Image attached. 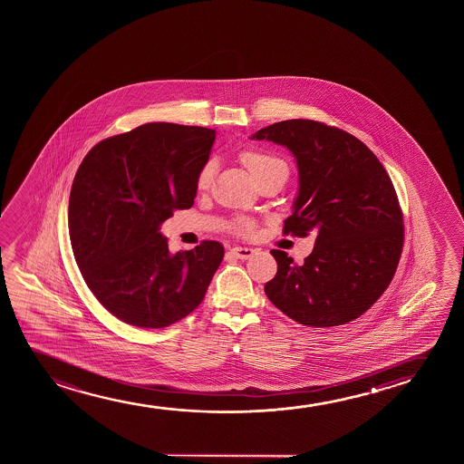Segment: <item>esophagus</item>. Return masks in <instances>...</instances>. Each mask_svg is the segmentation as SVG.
<instances>
[{
  "instance_id": "34e87169",
  "label": "esophagus",
  "mask_w": 464,
  "mask_h": 464,
  "mask_svg": "<svg viewBox=\"0 0 464 464\" xmlns=\"http://www.w3.org/2000/svg\"><path fill=\"white\" fill-rule=\"evenodd\" d=\"M255 252H256L255 248L241 247V246L231 248V254L235 255L236 258H239V260H247L250 256H254Z\"/></svg>"
}]
</instances>
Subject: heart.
<instances>
[{"instance_id":"obj_1","label":"heart","mask_w":464,"mask_h":464,"mask_svg":"<svg viewBox=\"0 0 464 464\" xmlns=\"http://www.w3.org/2000/svg\"><path fill=\"white\" fill-rule=\"evenodd\" d=\"M242 161H244V165L247 166L248 171L252 172L256 179L261 178L266 172L273 171V169H279V168L286 169V165L282 160L263 152L242 153ZM214 171H216L214 161H208L201 168V171L198 172L197 187L199 190L209 188L212 179H214ZM241 229L242 231H248L250 225L247 222H242Z\"/></svg>"}]
</instances>
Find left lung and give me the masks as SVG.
<instances>
[{"mask_svg":"<svg viewBox=\"0 0 464 464\" xmlns=\"http://www.w3.org/2000/svg\"><path fill=\"white\" fill-rule=\"evenodd\" d=\"M250 140H273L296 159L298 197L284 235H317L303 265L271 250L277 274L267 298L301 324H349L381 298L400 263L404 225L392 179L362 140L322 121H277Z\"/></svg>","mask_w":464,"mask_h":464,"instance_id":"obj_1","label":"left lung"}]
</instances>
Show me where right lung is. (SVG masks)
<instances>
[{"mask_svg": "<svg viewBox=\"0 0 464 464\" xmlns=\"http://www.w3.org/2000/svg\"><path fill=\"white\" fill-rule=\"evenodd\" d=\"M214 140L216 130L153 121L98 142L77 169L71 247L96 299L125 324L165 328L187 317L222 263L220 242L171 254L160 233L193 206Z\"/></svg>", "mask_w": 464, "mask_h": 464, "instance_id": "add662e5", "label": "right lung"}]
</instances>
